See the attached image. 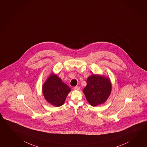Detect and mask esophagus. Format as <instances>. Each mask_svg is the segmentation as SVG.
Masks as SVG:
<instances>
[{
	"label": "esophagus",
	"instance_id": "34e87169",
	"mask_svg": "<svg viewBox=\"0 0 147 147\" xmlns=\"http://www.w3.org/2000/svg\"><path fill=\"white\" fill-rule=\"evenodd\" d=\"M74 88V90H79L80 89V86H75Z\"/></svg>",
	"mask_w": 147,
	"mask_h": 147
}]
</instances>
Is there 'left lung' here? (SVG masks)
I'll return each instance as SVG.
<instances>
[{"mask_svg": "<svg viewBox=\"0 0 147 147\" xmlns=\"http://www.w3.org/2000/svg\"><path fill=\"white\" fill-rule=\"evenodd\" d=\"M86 83L83 92L89 104L95 107L104 104L112 90L109 78L102 75H92L88 78Z\"/></svg>", "mask_w": 147, "mask_h": 147, "instance_id": "8db88e82", "label": "left lung"}]
</instances>
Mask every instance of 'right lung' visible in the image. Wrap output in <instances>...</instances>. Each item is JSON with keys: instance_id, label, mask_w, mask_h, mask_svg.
Here are the masks:
<instances>
[{"instance_id": "1", "label": "right lung", "mask_w": 147, "mask_h": 147, "mask_svg": "<svg viewBox=\"0 0 147 147\" xmlns=\"http://www.w3.org/2000/svg\"><path fill=\"white\" fill-rule=\"evenodd\" d=\"M71 88L57 75L51 73L42 85V93L45 100L55 107L64 104Z\"/></svg>"}]
</instances>
